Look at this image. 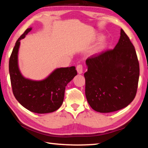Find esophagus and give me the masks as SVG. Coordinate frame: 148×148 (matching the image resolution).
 <instances>
[{"instance_id":"1","label":"esophagus","mask_w":148,"mask_h":148,"mask_svg":"<svg viewBox=\"0 0 148 148\" xmlns=\"http://www.w3.org/2000/svg\"><path fill=\"white\" fill-rule=\"evenodd\" d=\"M76 70L77 71V73L79 74H82L83 73V66H82V65H77Z\"/></svg>"}]
</instances>
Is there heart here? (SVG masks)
<instances>
[{
	"label": "heart",
	"mask_w": 148,
	"mask_h": 148,
	"mask_svg": "<svg viewBox=\"0 0 148 148\" xmlns=\"http://www.w3.org/2000/svg\"><path fill=\"white\" fill-rule=\"evenodd\" d=\"M95 39L99 40L92 49L91 53L93 55L101 54L108 48L109 42L101 33H97L95 35Z\"/></svg>",
	"instance_id": "heart-1"
}]
</instances>
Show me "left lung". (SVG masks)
I'll return each mask as SVG.
<instances>
[{
  "label": "left lung",
  "mask_w": 148,
  "mask_h": 148,
  "mask_svg": "<svg viewBox=\"0 0 148 148\" xmlns=\"http://www.w3.org/2000/svg\"><path fill=\"white\" fill-rule=\"evenodd\" d=\"M85 95L95 111L111 112L127 107L136 95L139 64L136 49L123 29L115 48L86 60Z\"/></svg>",
  "instance_id": "left-lung-1"
}]
</instances>
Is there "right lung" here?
<instances>
[{
	"instance_id": "right-lung-1",
	"label": "right lung",
	"mask_w": 148,
	"mask_h": 148,
	"mask_svg": "<svg viewBox=\"0 0 148 148\" xmlns=\"http://www.w3.org/2000/svg\"><path fill=\"white\" fill-rule=\"evenodd\" d=\"M27 29L20 36L12 50L9 71L14 95L18 102L29 111L45 114L58 109L64 102L65 86L77 75L74 66L55 69L42 80H32L22 75L18 65L20 40L32 30Z\"/></svg>"
}]
</instances>
